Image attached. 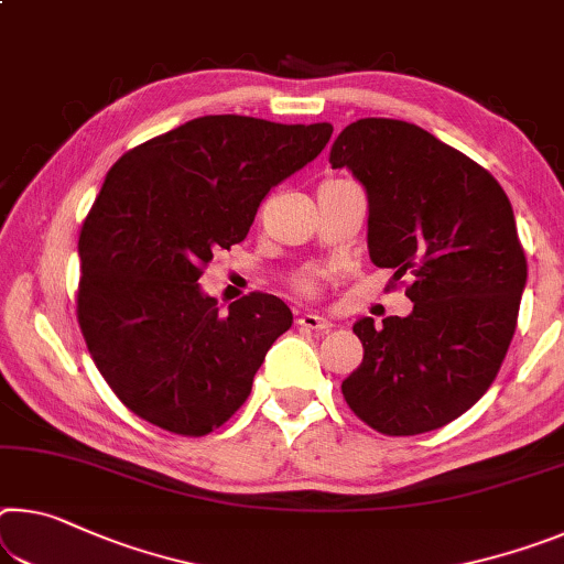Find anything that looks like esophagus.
<instances>
[{
	"mask_svg": "<svg viewBox=\"0 0 564 564\" xmlns=\"http://www.w3.org/2000/svg\"><path fill=\"white\" fill-rule=\"evenodd\" d=\"M296 324L301 328H308V330H328L330 328V321L324 318V316H318V314H301L296 318Z\"/></svg>",
	"mask_w": 564,
	"mask_h": 564,
	"instance_id": "34e87169",
	"label": "esophagus"
}]
</instances>
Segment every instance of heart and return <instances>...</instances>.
Returning <instances> with one entry per match:
<instances>
[{"label":"heart","mask_w":564,"mask_h":564,"mask_svg":"<svg viewBox=\"0 0 564 564\" xmlns=\"http://www.w3.org/2000/svg\"><path fill=\"white\" fill-rule=\"evenodd\" d=\"M291 285H293V291L303 293V296H316V293L321 291V281H318L316 273H299V275H293Z\"/></svg>","instance_id":"1"}]
</instances>
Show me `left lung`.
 Listing matches in <instances>:
<instances>
[{"label": "left lung", "instance_id": "1", "mask_svg": "<svg viewBox=\"0 0 564 564\" xmlns=\"http://www.w3.org/2000/svg\"><path fill=\"white\" fill-rule=\"evenodd\" d=\"M369 195L373 265L409 275L406 318L356 321L348 409L387 436L424 434L485 397L512 344L527 258L489 170L404 120L364 118L330 148Z\"/></svg>", "mask_w": 564, "mask_h": 564}]
</instances>
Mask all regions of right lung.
<instances>
[{
	"label": "right lung",
	"instance_id": "obj_1",
	"mask_svg": "<svg viewBox=\"0 0 564 564\" xmlns=\"http://www.w3.org/2000/svg\"><path fill=\"white\" fill-rule=\"evenodd\" d=\"M328 122L205 115L142 142L107 173L79 230L77 321L107 387L132 414L205 436L246 404L291 308L253 291L220 314L198 279L248 236L273 185L311 163Z\"/></svg>",
	"mask_w": 564,
	"mask_h": 564
}]
</instances>
